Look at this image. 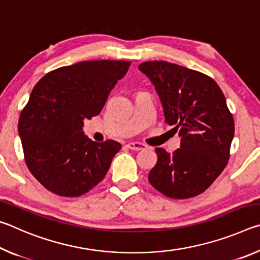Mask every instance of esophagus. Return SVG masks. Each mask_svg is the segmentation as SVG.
Returning a JSON list of instances; mask_svg holds the SVG:
<instances>
[{"instance_id":"1","label":"esophagus","mask_w":260,"mask_h":260,"mask_svg":"<svg viewBox=\"0 0 260 260\" xmlns=\"http://www.w3.org/2000/svg\"><path fill=\"white\" fill-rule=\"evenodd\" d=\"M126 147L131 149V150H135V151H140V150H144L147 148L146 144L140 143V142H129L126 144Z\"/></svg>"}]
</instances>
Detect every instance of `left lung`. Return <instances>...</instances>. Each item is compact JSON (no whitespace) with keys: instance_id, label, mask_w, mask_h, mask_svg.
Returning <instances> with one entry per match:
<instances>
[{"instance_id":"obj_1","label":"left lung","mask_w":260,"mask_h":260,"mask_svg":"<svg viewBox=\"0 0 260 260\" xmlns=\"http://www.w3.org/2000/svg\"><path fill=\"white\" fill-rule=\"evenodd\" d=\"M139 70L155 85L165 121L181 136L173 153L156 148L151 186L170 199H190L205 191L225 169L234 118L212 78L165 60L144 61Z\"/></svg>"}]
</instances>
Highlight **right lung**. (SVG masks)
<instances>
[{"instance_id":"1","label":"right lung","mask_w":260,"mask_h":260,"mask_svg":"<svg viewBox=\"0 0 260 260\" xmlns=\"http://www.w3.org/2000/svg\"><path fill=\"white\" fill-rule=\"evenodd\" d=\"M131 61L86 60L56 69L34 86L21 110L18 133L26 166L48 190L78 197L104 179L117 141L94 142L83 134V119L102 111Z\"/></svg>"}]
</instances>
